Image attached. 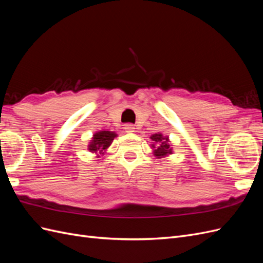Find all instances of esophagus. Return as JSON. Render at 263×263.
<instances>
[{
	"instance_id": "1",
	"label": "esophagus",
	"mask_w": 263,
	"mask_h": 263,
	"mask_svg": "<svg viewBox=\"0 0 263 263\" xmlns=\"http://www.w3.org/2000/svg\"><path fill=\"white\" fill-rule=\"evenodd\" d=\"M124 129L126 133H134L135 132V127L133 124H126L124 126Z\"/></svg>"
}]
</instances>
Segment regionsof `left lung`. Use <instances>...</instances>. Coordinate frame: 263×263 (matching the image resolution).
Segmentation results:
<instances>
[{"label":"left lung","mask_w":263,"mask_h":263,"mask_svg":"<svg viewBox=\"0 0 263 263\" xmlns=\"http://www.w3.org/2000/svg\"><path fill=\"white\" fill-rule=\"evenodd\" d=\"M150 139L154 141L153 148H155L154 154L157 158H161L172 154V149L170 146V140L168 137H164L162 134H154Z\"/></svg>","instance_id":"obj_1"}]
</instances>
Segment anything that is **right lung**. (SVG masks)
<instances>
[{
	"mask_svg": "<svg viewBox=\"0 0 263 263\" xmlns=\"http://www.w3.org/2000/svg\"><path fill=\"white\" fill-rule=\"evenodd\" d=\"M117 135L114 132H107L102 130L98 132L93 135V138L89 144V150L91 153L95 154H104V151L109 145L112 144V141ZM100 157V156H99Z\"/></svg>",
	"mask_w": 263,
	"mask_h": 263,
	"instance_id": "1",
	"label": "right lung"
}]
</instances>
